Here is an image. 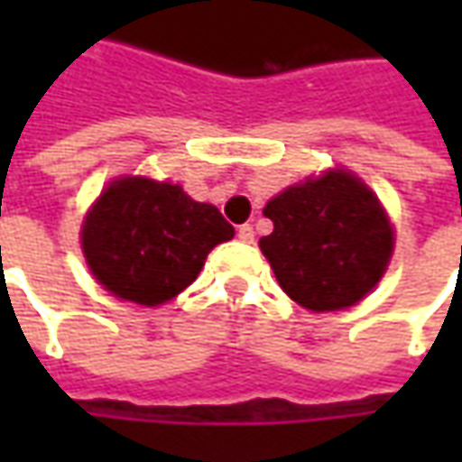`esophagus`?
<instances>
[{
  "label": "esophagus",
  "instance_id": "34e87169",
  "mask_svg": "<svg viewBox=\"0 0 462 462\" xmlns=\"http://www.w3.org/2000/svg\"><path fill=\"white\" fill-rule=\"evenodd\" d=\"M239 239L246 241V244H252V241H254V228H252L249 223L239 226Z\"/></svg>",
  "mask_w": 462,
  "mask_h": 462
}]
</instances>
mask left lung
<instances>
[{
  "instance_id": "left-lung-1",
  "label": "left lung",
  "mask_w": 462,
  "mask_h": 462,
  "mask_svg": "<svg viewBox=\"0 0 462 462\" xmlns=\"http://www.w3.org/2000/svg\"><path fill=\"white\" fill-rule=\"evenodd\" d=\"M264 216L275 228L259 246L280 288L310 310L355 306L375 288L393 252L378 198L342 169L288 187Z\"/></svg>"
}]
</instances>
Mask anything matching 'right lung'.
Masks as SVG:
<instances>
[{
  "label": "right lung",
  "instance_id": "right-lung-1",
  "mask_svg": "<svg viewBox=\"0 0 462 462\" xmlns=\"http://www.w3.org/2000/svg\"><path fill=\"white\" fill-rule=\"evenodd\" d=\"M234 239L216 205L195 203L180 185L141 177L102 192L81 228V246L99 285L117 298L159 306L198 277L208 252Z\"/></svg>",
  "mask_w": 462,
  "mask_h": 462
}]
</instances>
